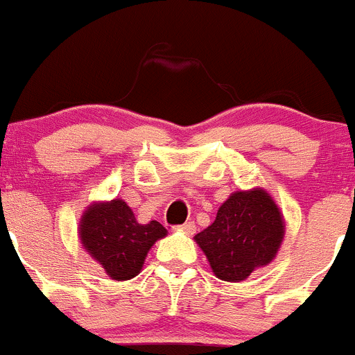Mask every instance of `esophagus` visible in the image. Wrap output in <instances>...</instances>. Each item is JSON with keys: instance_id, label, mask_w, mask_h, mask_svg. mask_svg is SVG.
<instances>
[{"instance_id": "esophagus-1", "label": "esophagus", "mask_w": 355, "mask_h": 355, "mask_svg": "<svg viewBox=\"0 0 355 355\" xmlns=\"http://www.w3.org/2000/svg\"><path fill=\"white\" fill-rule=\"evenodd\" d=\"M179 231H182L186 234H193L196 231V226L195 223H184L182 226H179Z\"/></svg>"}]
</instances>
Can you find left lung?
Instances as JSON below:
<instances>
[{
	"label": "left lung",
	"instance_id": "8db88e82",
	"mask_svg": "<svg viewBox=\"0 0 355 355\" xmlns=\"http://www.w3.org/2000/svg\"><path fill=\"white\" fill-rule=\"evenodd\" d=\"M285 236L279 207L266 189L234 191L219 207L216 220L195 236L214 275L238 283L268 266Z\"/></svg>",
	"mask_w": 355,
	"mask_h": 355
}]
</instances>
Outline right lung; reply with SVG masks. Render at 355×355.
I'll return each mask as SVG.
<instances>
[{
  "label": "right lung",
  "instance_id": "1",
  "mask_svg": "<svg viewBox=\"0 0 355 355\" xmlns=\"http://www.w3.org/2000/svg\"><path fill=\"white\" fill-rule=\"evenodd\" d=\"M166 234L167 230L157 220L139 224L131 207L121 198L93 203L79 223L84 250L117 282L138 276L148 250Z\"/></svg>",
  "mask_w": 355,
  "mask_h": 355
}]
</instances>
